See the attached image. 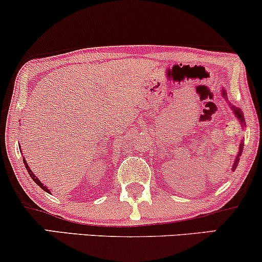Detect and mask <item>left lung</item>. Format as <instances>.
<instances>
[{"label":"left lung","mask_w":262,"mask_h":262,"mask_svg":"<svg viewBox=\"0 0 262 262\" xmlns=\"http://www.w3.org/2000/svg\"><path fill=\"white\" fill-rule=\"evenodd\" d=\"M222 92H223V96L225 97V91H222ZM234 112H235L236 117H237V118H239V121L242 122V124H244V114L242 113V111H240L239 108H234ZM243 148H244V144L242 143V144H240L239 152H237V155H236V160H235V162H234V165H233V171H234V169H236V165H237V162H239V156L242 155V152H243Z\"/></svg>","instance_id":"8db88e82"}]
</instances>
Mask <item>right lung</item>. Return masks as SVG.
<instances>
[{"instance_id": "add662e5", "label": "right lung", "mask_w": 262, "mask_h": 262, "mask_svg": "<svg viewBox=\"0 0 262 262\" xmlns=\"http://www.w3.org/2000/svg\"><path fill=\"white\" fill-rule=\"evenodd\" d=\"M23 162H25V165H26V169H27V171H28L29 176H31V177H32V179H33V181H34L35 183H37V185H38V186H40V187H41V188H43V189H44V191H47V192H50V191H49V189H48L47 187H45V186L43 185V183H41L40 181H39V180H38V177H37V176H35V175H34V173H33V172H32V170H31V169H29V166H28V165H27V162H26V160H25V159H23Z\"/></svg>"}]
</instances>
